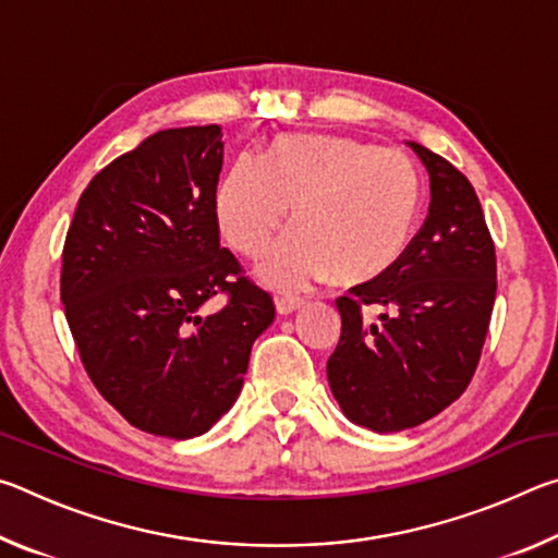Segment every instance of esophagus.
I'll return each instance as SVG.
<instances>
[{
  "mask_svg": "<svg viewBox=\"0 0 558 558\" xmlns=\"http://www.w3.org/2000/svg\"><path fill=\"white\" fill-rule=\"evenodd\" d=\"M302 305H305V300L298 298V295H280V298H276V307H278L280 315H290L292 310H298Z\"/></svg>",
  "mask_w": 558,
  "mask_h": 558,
  "instance_id": "1",
  "label": "esophagus"
}]
</instances>
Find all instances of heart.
<instances>
[{"instance_id":"heart-1","label":"heart","mask_w":558,"mask_h":558,"mask_svg":"<svg viewBox=\"0 0 558 558\" xmlns=\"http://www.w3.org/2000/svg\"><path fill=\"white\" fill-rule=\"evenodd\" d=\"M292 206L263 278L300 290L325 278L369 282L403 256L421 209V177L399 149L344 135L272 137L258 162L239 157L216 189V221L245 258H260Z\"/></svg>"}]
</instances>
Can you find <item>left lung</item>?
<instances>
[{"label":"left lung","instance_id":"1","mask_svg":"<svg viewBox=\"0 0 558 558\" xmlns=\"http://www.w3.org/2000/svg\"><path fill=\"white\" fill-rule=\"evenodd\" d=\"M430 177L421 231L391 270L337 298L342 337L327 379L349 421L376 433L426 423L468 389L497 292L495 241L468 177L409 143ZM366 306L385 310L379 320Z\"/></svg>","mask_w":558,"mask_h":558}]
</instances>
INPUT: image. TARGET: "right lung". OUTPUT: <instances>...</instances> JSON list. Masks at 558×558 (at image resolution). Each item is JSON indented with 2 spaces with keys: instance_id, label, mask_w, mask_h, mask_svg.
Here are the masks:
<instances>
[{
  "instance_id": "add662e5",
  "label": "right lung",
  "mask_w": 558,
  "mask_h": 558,
  "mask_svg": "<svg viewBox=\"0 0 558 558\" xmlns=\"http://www.w3.org/2000/svg\"><path fill=\"white\" fill-rule=\"evenodd\" d=\"M219 125L159 130L83 189L63 243L61 302L90 381L132 426L174 440L231 409L276 317L221 248ZM226 294L219 314L198 307Z\"/></svg>"
}]
</instances>
